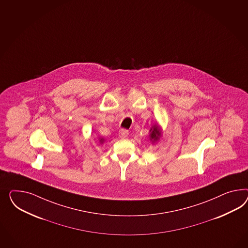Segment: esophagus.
<instances>
[{
    "label": "esophagus",
    "instance_id": "esophagus-1",
    "mask_svg": "<svg viewBox=\"0 0 248 248\" xmlns=\"http://www.w3.org/2000/svg\"><path fill=\"white\" fill-rule=\"evenodd\" d=\"M128 134H129V132H128L127 130H125V129H121L120 131H119V136H120V138H122V139L126 138Z\"/></svg>",
    "mask_w": 248,
    "mask_h": 248
}]
</instances>
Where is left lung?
I'll return each instance as SVG.
<instances>
[{"mask_svg": "<svg viewBox=\"0 0 248 248\" xmlns=\"http://www.w3.org/2000/svg\"><path fill=\"white\" fill-rule=\"evenodd\" d=\"M161 135V128L158 124H155L150 130V140L153 141V143L160 140Z\"/></svg>", "mask_w": 248, "mask_h": 248, "instance_id": "left-lung-1", "label": "left lung"}]
</instances>
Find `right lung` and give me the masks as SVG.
Instances as JSON below:
<instances>
[{
	"label": "right lung",
	"mask_w": 248,
	"mask_h": 248,
	"mask_svg": "<svg viewBox=\"0 0 248 248\" xmlns=\"http://www.w3.org/2000/svg\"><path fill=\"white\" fill-rule=\"evenodd\" d=\"M104 141H105L104 138H99V142H100L101 144H102Z\"/></svg>",
	"instance_id": "obj_1"
}]
</instances>
